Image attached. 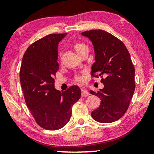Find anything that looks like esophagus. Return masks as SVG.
I'll return each mask as SVG.
<instances>
[{
    "label": "esophagus",
    "instance_id": "1",
    "mask_svg": "<svg viewBox=\"0 0 154 154\" xmlns=\"http://www.w3.org/2000/svg\"><path fill=\"white\" fill-rule=\"evenodd\" d=\"M90 95V93L88 92V91L85 89H82V96H88Z\"/></svg>",
    "mask_w": 154,
    "mask_h": 154
}]
</instances>
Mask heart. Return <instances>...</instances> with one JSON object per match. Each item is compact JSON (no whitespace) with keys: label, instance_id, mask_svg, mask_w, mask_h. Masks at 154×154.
<instances>
[{"label":"heart","instance_id":"heart-1","mask_svg":"<svg viewBox=\"0 0 154 154\" xmlns=\"http://www.w3.org/2000/svg\"><path fill=\"white\" fill-rule=\"evenodd\" d=\"M72 45H73L74 49H75V51H77V53L78 54H79L80 52H82L84 49L88 48L86 45H85L84 43H83L82 42H79V41H76V42L73 43ZM75 80H76V82H82V78L80 76H77L75 77Z\"/></svg>","mask_w":154,"mask_h":154}]
</instances>
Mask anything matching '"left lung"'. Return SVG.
<instances>
[{"instance_id":"left-lung-1","label":"left lung","mask_w":154,"mask_h":154,"mask_svg":"<svg viewBox=\"0 0 154 154\" xmlns=\"http://www.w3.org/2000/svg\"><path fill=\"white\" fill-rule=\"evenodd\" d=\"M82 35L90 38L94 49L92 77H100L104 84L97 92L90 90L101 100L91 116L100 123L116 122L128 110L135 90L134 67L130 54L122 41L105 30H91Z\"/></svg>"}]
</instances>
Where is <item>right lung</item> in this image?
Returning a JSON list of instances; mask_svg holds the SVG:
<instances>
[{"mask_svg":"<svg viewBox=\"0 0 154 154\" xmlns=\"http://www.w3.org/2000/svg\"><path fill=\"white\" fill-rule=\"evenodd\" d=\"M67 33L50 34L27 48L20 67V79L25 102L38 126L56 130L71 118L72 106L79 100L81 90L72 85L60 92L54 86L59 69L58 45Z\"/></svg>","mask_w":154,"mask_h":154,"instance_id":"add662e5","label":"right lung"}]
</instances>
